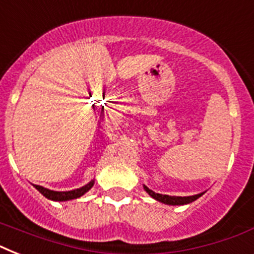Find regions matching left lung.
Listing matches in <instances>:
<instances>
[{
    "mask_svg": "<svg viewBox=\"0 0 254 254\" xmlns=\"http://www.w3.org/2000/svg\"><path fill=\"white\" fill-rule=\"evenodd\" d=\"M145 190L146 192L150 195L151 197H154L155 200L162 201L165 204H171V205H182V204H189L191 201L196 200L197 197H200L203 193H197V195H193V196H170V195H162V193L154 192L153 190L147 189L145 186Z\"/></svg>",
    "mask_w": 254,
    "mask_h": 254,
    "instance_id": "left-lung-1",
    "label": "left lung"
}]
</instances>
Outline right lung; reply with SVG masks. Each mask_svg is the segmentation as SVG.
Listing matches in <instances>:
<instances>
[{
  "mask_svg": "<svg viewBox=\"0 0 254 254\" xmlns=\"http://www.w3.org/2000/svg\"><path fill=\"white\" fill-rule=\"evenodd\" d=\"M92 186H93V182H89L88 185H85L84 187H81V189L77 190H72V191H64V192H62V191H51L49 189H45V187H42V186H37L34 185V187L39 191V192L46 196L47 199H51V200H57V201H64V200H72V199H76V197H80L81 195H84L87 191L92 189Z\"/></svg>",
  "mask_w": 254,
  "mask_h": 254,
  "instance_id": "right-lung-1",
  "label": "right lung"
}]
</instances>
